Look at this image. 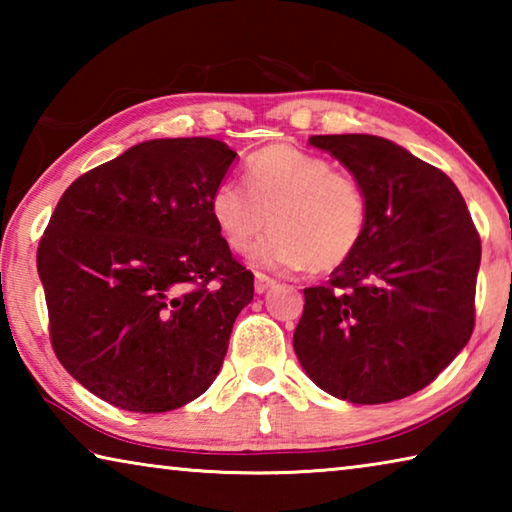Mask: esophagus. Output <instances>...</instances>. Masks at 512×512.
Here are the masks:
<instances>
[{"instance_id":"esophagus-1","label":"esophagus","mask_w":512,"mask_h":512,"mask_svg":"<svg viewBox=\"0 0 512 512\" xmlns=\"http://www.w3.org/2000/svg\"><path fill=\"white\" fill-rule=\"evenodd\" d=\"M271 287H275L273 277H268L264 273H255V291L257 293H266Z\"/></svg>"}]
</instances>
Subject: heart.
<instances>
[{
  "label": "heart",
  "mask_w": 512,
  "mask_h": 512,
  "mask_svg": "<svg viewBox=\"0 0 512 512\" xmlns=\"http://www.w3.org/2000/svg\"><path fill=\"white\" fill-rule=\"evenodd\" d=\"M246 184L216 185L210 216L225 246L237 253H244L271 219L273 230L250 250V262L259 268L332 271L348 262L366 237V189L323 155L289 144L266 146L248 160Z\"/></svg>",
  "instance_id": "b5f03b06"
}]
</instances>
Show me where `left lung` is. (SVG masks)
<instances>
[{"mask_svg": "<svg viewBox=\"0 0 512 512\" xmlns=\"http://www.w3.org/2000/svg\"><path fill=\"white\" fill-rule=\"evenodd\" d=\"M368 196V230L293 332L302 370L352 404L429 386L470 341L481 239L443 171L377 135H314Z\"/></svg>", "mask_w": 512, "mask_h": 512, "instance_id": "left-lung-1", "label": "left lung"}]
</instances>
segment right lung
I'll return each mask as SVG.
<instances>
[{
  "instance_id": "right-lung-1",
  "label": "right lung",
  "mask_w": 512,
  "mask_h": 512,
  "mask_svg": "<svg viewBox=\"0 0 512 512\" xmlns=\"http://www.w3.org/2000/svg\"><path fill=\"white\" fill-rule=\"evenodd\" d=\"M237 153L210 137L131 146L65 189L38 246L49 334L81 386L124 411L196 400L253 300L210 216Z\"/></svg>"
}]
</instances>
